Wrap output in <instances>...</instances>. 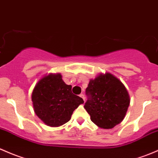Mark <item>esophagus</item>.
<instances>
[{
    "instance_id": "34e87169",
    "label": "esophagus",
    "mask_w": 158,
    "mask_h": 158,
    "mask_svg": "<svg viewBox=\"0 0 158 158\" xmlns=\"http://www.w3.org/2000/svg\"><path fill=\"white\" fill-rule=\"evenodd\" d=\"M79 97H80V98H82L83 99L84 101H85V95H84L83 94H81L80 95H79Z\"/></svg>"
}]
</instances>
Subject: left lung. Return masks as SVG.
I'll return each instance as SVG.
<instances>
[{
	"label": "left lung",
	"instance_id": "obj_1",
	"mask_svg": "<svg viewBox=\"0 0 158 158\" xmlns=\"http://www.w3.org/2000/svg\"><path fill=\"white\" fill-rule=\"evenodd\" d=\"M85 92L88 100L84 107L94 124L109 129L122 122L130 98L119 79L109 73H101L89 81Z\"/></svg>",
	"mask_w": 158,
	"mask_h": 158
}]
</instances>
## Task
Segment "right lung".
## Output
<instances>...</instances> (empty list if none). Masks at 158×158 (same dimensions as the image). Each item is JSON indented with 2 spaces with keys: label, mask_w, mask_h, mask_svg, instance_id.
Wrapping results in <instances>:
<instances>
[{
  "label": "right lung",
  "mask_w": 158,
  "mask_h": 158,
  "mask_svg": "<svg viewBox=\"0 0 158 158\" xmlns=\"http://www.w3.org/2000/svg\"><path fill=\"white\" fill-rule=\"evenodd\" d=\"M34 111L46 125L57 127L71 118L84 101L72 93V86L63 81L60 73H50L35 85L31 93Z\"/></svg>",
  "instance_id": "obj_1"
}]
</instances>
